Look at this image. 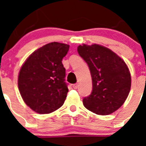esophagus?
I'll list each match as a JSON object with an SVG mask.
<instances>
[{
	"instance_id": "obj_1",
	"label": "esophagus",
	"mask_w": 146,
	"mask_h": 146,
	"mask_svg": "<svg viewBox=\"0 0 146 146\" xmlns=\"http://www.w3.org/2000/svg\"><path fill=\"white\" fill-rule=\"evenodd\" d=\"M73 88H74V89H77V88H78V84H77V83L74 84L73 85Z\"/></svg>"
}]
</instances>
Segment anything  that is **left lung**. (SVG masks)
<instances>
[{
  "instance_id": "obj_1",
  "label": "left lung",
  "mask_w": 146,
  "mask_h": 146,
  "mask_svg": "<svg viewBox=\"0 0 146 146\" xmlns=\"http://www.w3.org/2000/svg\"><path fill=\"white\" fill-rule=\"evenodd\" d=\"M77 52L87 63L92 78L91 94L85 108L97 115L111 114L124 103L131 88V75L123 59L99 44L80 45Z\"/></svg>"
}]
</instances>
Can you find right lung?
Wrapping results in <instances>:
<instances>
[{
	"label": "right lung",
	"instance_id": "obj_1",
	"mask_svg": "<svg viewBox=\"0 0 146 146\" xmlns=\"http://www.w3.org/2000/svg\"><path fill=\"white\" fill-rule=\"evenodd\" d=\"M69 45L52 42L28 58L20 69L18 88L25 104L40 114L54 112L64 104L69 91L62 59Z\"/></svg>",
	"mask_w": 146,
	"mask_h": 146
}]
</instances>
